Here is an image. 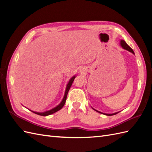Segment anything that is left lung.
I'll return each mask as SVG.
<instances>
[{
  "label": "left lung",
  "mask_w": 152,
  "mask_h": 152,
  "mask_svg": "<svg viewBox=\"0 0 152 152\" xmlns=\"http://www.w3.org/2000/svg\"><path fill=\"white\" fill-rule=\"evenodd\" d=\"M121 46H122L124 49H126V50H129V52H131V53H133V54H134V51H133V50H132L129 46V45L127 44V43H126L124 40H121ZM95 110V111H96V112H98L100 113H102V112L97 111V110ZM117 113H112V114H107V113H103V114L106 115L111 116V115H116Z\"/></svg>",
  "instance_id": "left-lung-1"
}]
</instances>
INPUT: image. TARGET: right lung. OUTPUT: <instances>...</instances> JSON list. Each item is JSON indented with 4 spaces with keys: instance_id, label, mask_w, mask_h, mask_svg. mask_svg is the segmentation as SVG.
Listing matches in <instances>:
<instances>
[{
    "instance_id": "add662e5",
    "label": "right lung",
    "mask_w": 152,
    "mask_h": 152,
    "mask_svg": "<svg viewBox=\"0 0 152 152\" xmlns=\"http://www.w3.org/2000/svg\"><path fill=\"white\" fill-rule=\"evenodd\" d=\"M75 78V76L73 77L72 79L70 80V81H69L68 84H67V86H66V91H65V96H64V98L62 100V102H61V103L59 104V105H58L56 107L54 108L53 109L50 110H49V111H47V112H43V113H39V112H33L31 111L32 112H34L37 115H41V116H48V115H51L55 112H56L58 111H59V110H61L63 107V106L65 105V102H66V97H67V94H68V91L70 90V87L72 86V84L73 83V80H74Z\"/></svg>"
}]
</instances>
